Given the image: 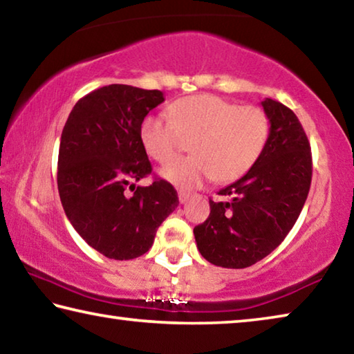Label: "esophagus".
<instances>
[{"label":"esophagus","instance_id":"34e87169","mask_svg":"<svg viewBox=\"0 0 354 354\" xmlns=\"http://www.w3.org/2000/svg\"><path fill=\"white\" fill-rule=\"evenodd\" d=\"M189 192H184V190H179L178 192V198H179V203H181V205H183V203H185V201H187L189 200Z\"/></svg>","mask_w":354,"mask_h":354}]
</instances>
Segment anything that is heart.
I'll return each mask as SVG.
<instances>
[{
	"label": "heart",
	"instance_id": "obj_1",
	"mask_svg": "<svg viewBox=\"0 0 354 354\" xmlns=\"http://www.w3.org/2000/svg\"><path fill=\"white\" fill-rule=\"evenodd\" d=\"M170 120L148 113L139 127L142 148L159 164H167L192 139V156L173 160L160 170L167 181L183 189L236 181L253 169L270 137V118L257 106H239L217 95H192L169 106Z\"/></svg>",
	"mask_w": 354,
	"mask_h": 354
}]
</instances>
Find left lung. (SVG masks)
Wrapping results in <instances>:
<instances>
[{
    "label": "left lung",
    "instance_id": "obj_1",
    "mask_svg": "<svg viewBox=\"0 0 354 354\" xmlns=\"http://www.w3.org/2000/svg\"><path fill=\"white\" fill-rule=\"evenodd\" d=\"M270 137L247 175L209 200L211 214L194 227L201 256L214 266L245 268L284 241L308 198L313 154L298 117L279 101L266 98Z\"/></svg>",
    "mask_w": 354,
    "mask_h": 354
}]
</instances>
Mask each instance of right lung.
I'll use <instances>...</instances> for the list:
<instances>
[{
  "mask_svg": "<svg viewBox=\"0 0 354 354\" xmlns=\"http://www.w3.org/2000/svg\"><path fill=\"white\" fill-rule=\"evenodd\" d=\"M162 101L160 91L111 84L77 101L62 129L57 189L65 215L109 259L145 254L179 205L165 179L154 178L147 187L134 184L153 170L139 139L140 122Z\"/></svg>",
  "mask_w": 354,
  "mask_h": 354,
  "instance_id": "add662e5",
  "label": "right lung"
}]
</instances>
